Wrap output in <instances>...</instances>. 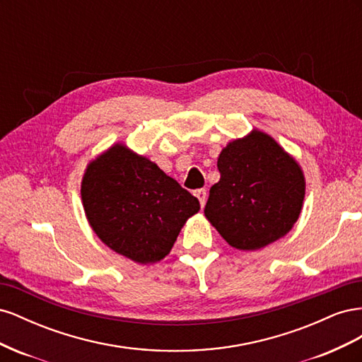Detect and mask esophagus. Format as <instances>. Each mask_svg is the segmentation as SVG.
<instances>
[{
	"label": "esophagus",
	"instance_id": "esophagus-1",
	"mask_svg": "<svg viewBox=\"0 0 362 362\" xmlns=\"http://www.w3.org/2000/svg\"><path fill=\"white\" fill-rule=\"evenodd\" d=\"M194 196L199 199V204H201V206L204 208V205H205V202H206V190H205V189L196 190V192H194Z\"/></svg>",
	"mask_w": 362,
	"mask_h": 362
}]
</instances>
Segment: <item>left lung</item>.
I'll return each instance as SVG.
<instances>
[{
	"instance_id": "obj_1",
	"label": "left lung",
	"mask_w": 362,
	"mask_h": 362,
	"mask_svg": "<svg viewBox=\"0 0 362 362\" xmlns=\"http://www.w3.org/2000/svg\"><path fill=\"white\" fill-rule=\"evenodd\" d=\"M217 169L221 180L210 189L204 213L228 245L261 249L286 235L299 218L303 172L269 134L254 129L229 141Z\"/></svg>"
}]
</instances>
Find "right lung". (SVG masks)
<instances>
[{
  "label": "right lung",
  "instance_id": "right-lung-1",
  "mask_svg": "<svg viewBox=\"0 0 362 362\" xmlns=\"http://www.w3.org/2000/svg\"><path fill=\"white\" fill-rule=\"evenodd\" d=\"M81 199L95 234L140 264L166 257L199 201L156 163L116 144L87 164Z\"/></svg>",
  "mask_w": 362,
  "mask_h": 362
}]
</instances>
